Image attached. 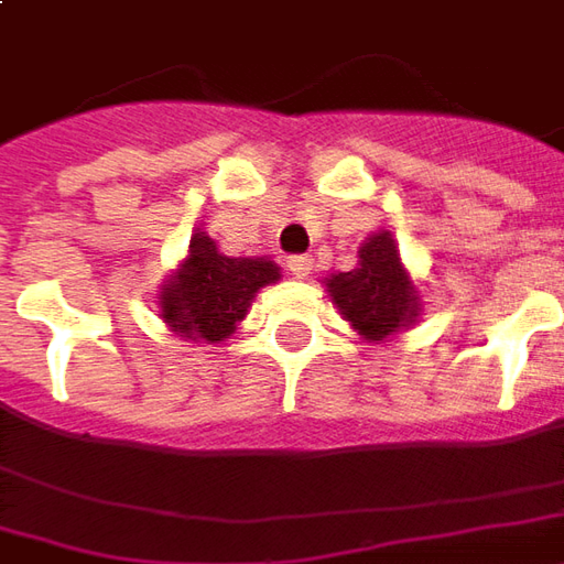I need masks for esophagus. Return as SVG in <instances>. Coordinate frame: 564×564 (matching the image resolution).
Wrapping results in <instances>:
<instances>
[{"label": "esophagus", "mask_w": 564, "mask_h": 564, "mask_svg": "<svg viewBox=\"0 0 564 564\" xmlns=\"http://www.w3.org/2000/svg\"><path fill=\"white\" fill-rule=\"evenodd\" d=\"M311 269H314V262H311L308 256H290V259H286V271H290L293 278H299V281H305L311 274Z\"/></svg>", "instance_id": "1"}]
</instances>
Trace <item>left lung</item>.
Here are the masks:
<instances>
[{
  "label": "left lung",
  "instance_id": "left-lung-1",
  "mask_svg": "<svg viewBox=\"0 0 564 564\" xmlns=\"http://www.w3.org/2000/svg\"><path fill=\"white\" fill-rule=\"evenodd\" d=\"M357 253V269L329 274L326 290L333 295L338 314L366 341L378 345L419 321L421 299L400 262V250L391 231H376Z\"/></svg>",
  "mask_w": 564,
  "mask_h": 564
}]
</instances>
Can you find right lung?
Here are the masks:
<instances>
[{
	"mask_svg": "<svg viewBox=\"0 0 564 564\" xmlns=\"http://www.w3.org/2000/svg\"><path fill=\"white\" fill-rule=\"evenodd\" d=\"M274 281H281V269L271 259L219 253L214 238L198 231L186 262L161 286V317L176 336L219 345L247 317L256 293Z\"/></svg>",
	"mask_w": 564,
	"mask_h": 564,
	"instance_id": "right-lung-1",
	"label": "right lung"
}]
</instances>
